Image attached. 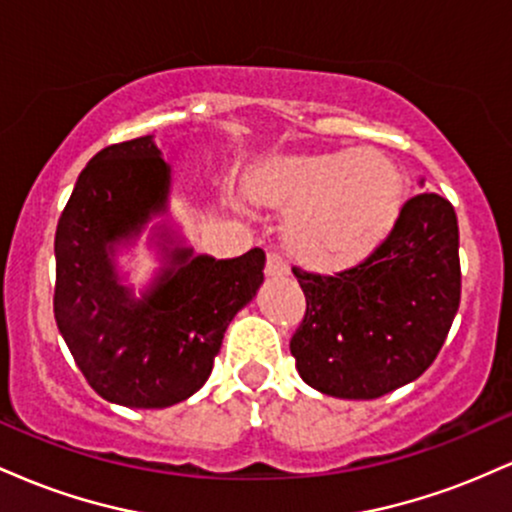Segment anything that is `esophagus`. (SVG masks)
Listing matches in <instances>:
<instances>
[{"instance_id": "esophagus-1", "label": "esophagus", "mask_w": 512, "mask_h": 512, "mask_svg": "<svg viewBox=\"0 0 512 512\" xmlns=\"http://www.w3.org/2000/svg\"><path fill=\"white\" fill-rule=\"evenodd\" d=\"M267 276H286L289 274V264H286V260L281 255H276V252H269L267 255Z\"/></svg>"}]
</instances>
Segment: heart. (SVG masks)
<instances>
[{"label":"heart","instance_id":"heart-1","mask_svg":"<svg viewBox=\"0 0 512 512\" xmlns=\"http://www.w3.org/2000/svg\"><path fill=\"white\" fill-rule=\"evenodd\" d=\"M248 195L286 211L284 240L296 260L342 269L366 260L395 231L407 187L385 154L344 149L267 158L250 173Z\"/></svg>","mask_w":512,"mask_h":512}]
</instances>
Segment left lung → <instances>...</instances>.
<instances>
[{"mask_svg":"<svg viewBox=\"0 0 512 512\" xmlns=\"http://www.w3.org/2000/svg\"><path fill=\"white\" fill-rule=\"evenodd\" d=\"M460 231L436 192L404 202L368 260L334 276L293 267L305 317L291 337L301 378L339 399H375L436 361L460 308Z\"/></svg>","mask_w":512,"mask_h":512,"instance_id":"8db88e82","label":"left lung"}]
</instances>
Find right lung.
Instances as JSON below:
<instances>
[{"label": "right lung", "instance_id": "right-lung-1", "mask_svg": "<svg viewBox=\"0 0 512 512\" xmlns=\"http://www.w3.org/2000/svg\"><path fill=\"white\" fill-rule=\"evenodd\" d=\"M170 166L154 137L105 146L76 180L55 233V320L88 385L132 409L185 402L207 383L223 334L264 281V252L197 255L168 223L163 267L139 293L117 252L168 211Z\"/></svg>", "mask_w": 512, "mask_h": 512}]
</instances>
